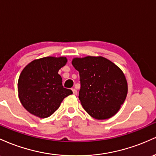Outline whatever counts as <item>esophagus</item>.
<instances>
[{
  "label": "esophagus",
  "instance_id": "34e87169",
  "mask_svg": "<svg viewBox=\"0 0 156 156\" xmlns=\"http://www.w3.org/2000/svg\"><path fill=\"white\" fill-rule=\"evenodd\" d=\"M72 91H73V94H74V95H76V94H77V90H76V89L73 88Z\"/></svg>",
  "mask_w": 156,
  "mask_h": 156
}]
</instances>
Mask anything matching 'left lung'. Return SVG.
<instances>
[{"label":"left lung","instance_id":"1","mask_svg":"<svg viewBox=\"0 0 156 156\" xmlns=\"http://www.w3.org/2000/svg\"><path fill=\"white\" fill-rule=\"evenodd\" d=\"M71 63L80 73L79 99L85 111L96 119L114 116L127 94L122 70L102 57L74 58Z\"/></svg>","mask_w":156,"mask_h":156}]
</instances>
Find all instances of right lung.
I'll return each instance as SVG.
<instances>
[{"mask_svg":"<svg viewBox=\"0 0 156 156\" xmlns=\"http://www.w3.org/2000/svg\"><path fill=\"white\" fill-rule=\"evenodd\" d=\"M67 62L66 57H47L35 59L22 71L17 83L23 106L31 114L47 118L53 114L64 98L72 94L65 88L59 70Z\"/></svg>","mask_w":156,"mask_h":156,"instance_id":"1","label":"right lung"}]
</instances>
